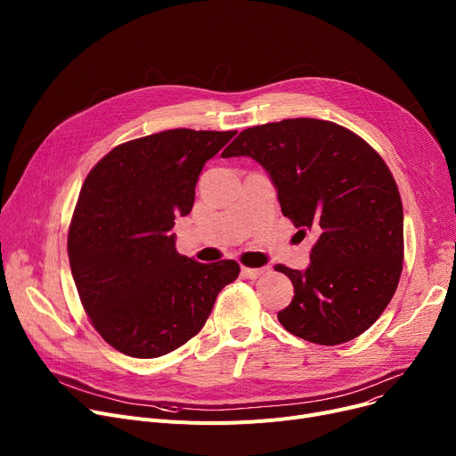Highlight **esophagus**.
I'll return each mask as SVG.
<instances>
[{
    "mask_svg": "<svg viewBox=\"0 0 456 456\" xmlns=\"http://www.w3.org/2000/svg\"><path fill=\"white\" fill-rule=\"evenodd\" d=\"M266 272H268V268H246V266H242V275L246 279H256V277H260L262 273H266Z\"/></svg>",
    "mask_w": 456,
    "mask_h": 456,
    "instance_id": "esophagus-1",
    "label": "esophagus"
}]
</instances>
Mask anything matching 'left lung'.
<instances>
[{
	"mask_svg": "<svg viewBox=\"0 0 456 456\" xmlns=\"http://www.w3.org/2000/svg\"><path fill=\"white\" fill-rule=\"evenodd\" d=\"M270 174L281 210L318 240L305 272L277 266L294 299L277 314L306 342L356 338L385 313L403 270V205L380 155L353 131L314 118L249 127L222 153Z\"/></svg>",
	"mask_w": 456,
	"mask_h": 456,
	"instance_id": "left-lung-1",
	"label": "left lung"
}]
</instances>
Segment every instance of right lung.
Masks as SVG:
<instances>
[{"mask_svg":"<svg viewBox=\"0 0 456 456\" xmlns=\"http://www.w3.org/2000/svg\"><path fill=\"white\" fill-rule=\"evenodd\" d=\"M236 131L170 129L114 148L85 179L68 232L81 303L119 353L155 358L203 329L240 266L179 255L172 229L194 207L208 159Z\"/></svg>","mask_w":456,"mask_h":456,"instance_id":"obj_1","label":"right lung"}]
</instances>
